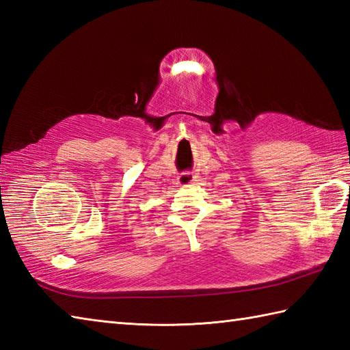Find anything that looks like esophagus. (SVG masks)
<instances>
[{
	"mask_svg": "<svg viewBox=\"0 0 350 350\" xmlns=\"http://www.w3.org/2000/svg\"><path fill=\"white\" fill-rule=\"evenodd\" d=\"M196 177L191 173H182L179 177H177V182H179L180 187H189V185L194 183Z\"/></svg>",
	"mask_w": 350,
	"mask_h": 350,
	"instance_id": "34e87169",
	"label": "esophagus"
}]
</instances>
